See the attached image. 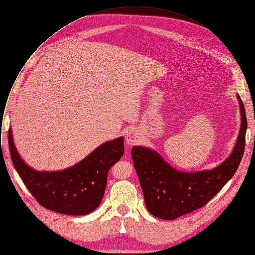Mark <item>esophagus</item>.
<instances>
[{"instance_id": "esophagus-1", "label": "esophagus", "mask_w": 255, "mask_h": 255, "mask_svg": "<svg viewBox=\"0 0 255 255\" xmlns=\"http://www.w3.org/2000/svg\"><path fill=\"white\" fill-rule=\"evenodd\" d=\"M139 134L136 130L134 129H130L127 131L126 136H125V140L126 143L129 145V146H132V145H135L138 141H139Z\"/></svg>"}]
</instances>
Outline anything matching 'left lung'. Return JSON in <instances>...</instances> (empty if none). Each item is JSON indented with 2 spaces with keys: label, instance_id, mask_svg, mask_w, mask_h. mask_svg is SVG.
Returning <instances> with one entry per match:
<instances>
[{
  "label": "left lung",
  "instance_id": "left-lung-1",
  "mask_svg": "<svg viewBox=\"0 0 255 255\" xmlns=\"http://www.w3.org/2000/svg\"><path fill=\"white\" fill-rule=\"evenodd\" d=\"M240 104L241 127L231 155L220 165L195 172L177 170L166 163L154 150L134 146L131 155L147 210L163 220L191 213L204 207L235 174L245 147L247 120L244 105Z\"/></svg>",
  "mask_w": 255,
  "mask_h": 255
}]
</instances>
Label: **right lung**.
<instances>
[{
  "label": "right lung",
  "instance_id": "right-lung-1",
  "mask_svg": "<svg viewBox=\"0 0 255 255\" xmlns=\"http://www.w3.org/2000/svg\"><path fill=\"white\" fill-rule=\"evenodd\" d=\"M8 142L13 164L24 185L44 208L81 216L96 210L105 193L110 168L124 154L123 137L105 142L76 165L59 171H36L20 157L9 129Z\"/></svg>",
  "mask_w": 255,
  "mask_h": 255
}]
</instances>
